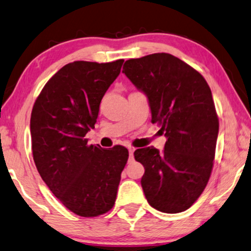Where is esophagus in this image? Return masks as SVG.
<instances>
[{
    "instance_id": "obj_1",
    "label": "esophagus",
    "mask_w": 251,
    "mask_h": 251,
    "mask_svg": "<svg viewBox=\"0 0 251 251\" xmlns=\"http://www.w3.org/2000/svg\"><path fill=\"white\" fill-rule=\"evenodd\" d=\"M128 152H129V160H133V158H134V156H133V153H134V148H133V147H129Z\"/></svg>"
}]
</instances>
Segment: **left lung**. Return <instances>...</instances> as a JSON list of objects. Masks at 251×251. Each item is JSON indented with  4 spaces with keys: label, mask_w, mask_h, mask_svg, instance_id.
I'll return each mask as SVG.
<instances>
[{
    "label": "left lung",
    "mask_w": 251,
    "mask_h": 251,
    "mask_svg": "<svg viewBox=\"0 0 251 251\" xmlns=\"http://www.w3.org/2000/svg\"><path fill=\"white\" fill-rule=\"evenodd\" d=\"M123 73L147 95L151 123L168 138L162 152L153 147L134 151L145 168L147 201L165 213L185 211L212 171L219 120L211 89L201 73L166 52L128 59Z\"/></svg>",
    "instance_id": "left-lung-1"
}]
</instances>
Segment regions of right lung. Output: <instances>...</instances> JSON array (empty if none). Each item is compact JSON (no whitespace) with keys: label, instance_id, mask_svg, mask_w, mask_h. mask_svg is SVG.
Returning <instances> with one entry per match:
<instances>
[{"label":"right lung","instance_id":"obj_1","mask_svg":"<svg viewBox=\"0 0 251 251\" xmlns=\"http://www.w3.org/2000/svg\"><path fill=\"white\" fill-rule=\"evenodd\" d=\"M123 63H69L48 80L33 105L36 169L63 205L81 217H98L112 209L128 159L125 147L103 149L85 139Z\"/></svg>","mask_w":251,"mask_h":251}]
</instances>
